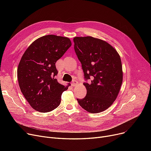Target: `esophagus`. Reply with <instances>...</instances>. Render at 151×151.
Wrapping results in <instances>:
<instances>
[{"mask_svg": "<svg viewBox=\"0 0 151 151\" xmlns=\"http://www.w3.org/2000/svg\"><path fill=\"white\" fill-rule=\"evenodd\" d=\"M78 84V82L75 81V80L73 81L72 83H71V86H76Z\"/></svg>", "mask_w": 151, "mask_h": 151, "instance_id": "esophagus-1", "label": "esophagus"}]
</instances>
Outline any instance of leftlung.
Masks as SVG:
<instances>
[{"label": "left lung", "mask_w": 151, "mask_h": 151, "mask_svg": "<svg viewBox=\"0 0 151 151\" xmlns=\"http://www.w3.org/2000/svg\"><path fill=\"white\" fill-rule=\"evenodd\" d=\"M74 48L81 63L86 80V96L77 99L80 105L91 113L104 111L111 105L119 93L123 81L120 55L103 40L91 36L73 38Z\"/></svg>", "instance_id": "left-lung-1"}]
</instances>
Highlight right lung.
<instances>
[{"label": "right lung", "mask_w": 151, "mask_h": 151, "mask_svg": "<svg viewBox=\"0 0 151 151\" xmlns=\"http://www.w3.org/2000/svg\"><path fill=\"white\" fill-rule=\"evenodd\" d=\"M71 46L69 38L47 35L32 43L23 54L17 70L19 88L30 106L47 113L58 108L68 86L58 82L56 62Z\"/></svg>", "instance_id": "right-lung-1"}]
</instances>
